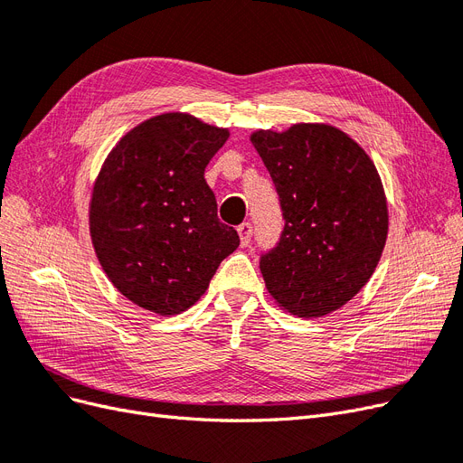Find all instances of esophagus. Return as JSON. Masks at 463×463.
Returning a JSON list of instances; mask_svg holds the SVG:
<instances>
[{"label":"esophagus","mask_w":463,"mask_h":463,"mask_svg":"<svg viewBox=\"0 0 463 463\" xmlns=\"http://www.w3.org/2000/svg\"><path fill=\"white\" fill-rule=\"evenodd\" d=\"M237 233H240V240H241V247H247L250 237H253V226H250L249 222H243L240 228H237Z\"/></svg>","instance_id":"esophagus-1"}]
</instances>
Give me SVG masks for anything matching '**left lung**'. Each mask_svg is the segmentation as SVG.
Returning a JSON list of instances; mask_svg holds the SVG:
<instances>
[{
    "label": "left lung",
    "instance_id": "left-lung-1",
    "mask_svg": "<svg viewBox=\"0 0 463 463\" xmlns=\"http://www.w3.org/2000/svg\"><path fill=\"white\" fill-rule=\"evenodd\" d=\"M284 214L278 245L260 257L266 289L301 318L340 309L369 282L388 235L381 175L352 137L328 123L250 135Z\"/></svg>",
    "mask_w": 463,
    "mask_h": 463
}]
</instances>
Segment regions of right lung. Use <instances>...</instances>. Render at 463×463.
Here are the masks:
<instances>
[{
    "mask_svg": "<svg viewBox=\"0 0 463 463\" xmlns=\"http://www.w3.org/2000/svg\"><path fill=\"white\" fill-rule=\"evenodd\" d=\"M228 137V129L167 111L125 133L94 181L96 257L118 291L146 311H187L240 247L237 232L218 220L204 179Z\"/></svg>",
    "mask_w": 463,
    "mask_h": 463,
    "instance_id": "obj_1",
    "label": "right lung"
}]
</instances>
